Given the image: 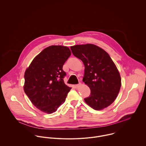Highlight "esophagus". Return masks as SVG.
Instances as JSON below:
<instances>
[{
	"label": "esophagus",
	"mask_w": 146,
	"mask_h": 146,
	"mask_svg": "<svg viewBox=\"0 0 146 146\" xmlns=\"http://www.w3.org/2000/svg\"><path fill=\"white\" fill-rule=\"evenodd\" d=\"M81 85H82V84H81V83H80L79 84H77V85L76 86V88H80V87H81Z\"/></svg>",
	"instance_id": "esophagus-1"
}]
</instances>
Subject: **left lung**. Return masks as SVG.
<instances>
[{
	"mask_svg": "<svg viewBox=\"0 0 146 146\" xmlns=\"http://www.w3.org/2000/svg\"><path fill=\"white\" fill-rule=\"evenodd\" d=\"M73 54L84 65L83 82L91 90L86 103L96 110L110 106L121 87L119 72L110 55L97 45L91 44L70 46Z\"/></svg>",
	"mask_w": 146,
	"mask_h": 146,
	"instance_id": "left-lung-1",
	"label": "left lung"
}]
</instances>
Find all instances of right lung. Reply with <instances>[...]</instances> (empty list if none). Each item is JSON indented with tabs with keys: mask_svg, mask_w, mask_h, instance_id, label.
<instances>
[{
	"mask_svg": "<svg viewBox=\"0 0 146 146\" xmlns=\"http://www.w3.org/2000/svg\"><path fill=\"white\" fill-rule=\"evenodd\" d=\"M71 55L69 48L51 45L33 59L25 73L23 89L33 105L45 113L55 112L71 87L64 83L63 66Z\"/></svg>",
	"mask_w": 146,
	"mask_h": 146,
	"instance_id": "right-lung-1",
	"label": "right lung"
}]
</instances>
